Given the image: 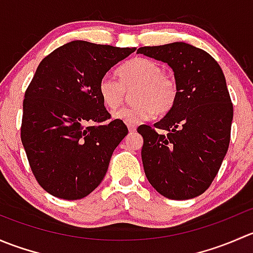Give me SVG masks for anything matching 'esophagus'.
<instances>
[{
	"instance_id": "obj_1",
	"label": "esophagus",
	"mask_w": 253,
	"mask_h": 253,
	"mask_svg": "<svg viewBox=\"0 0 253 253\" xmlns=\"http://www.w3.org/2000/svg\"><path fill=\"white\" fill-rule=\"evenodd\" d=\"M127 127H128V131L132 132V133H133V132H136V129H137V126L133 124H127Z\"/></svg>"
}]
</instances>
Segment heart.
<instances>
[{
	"label": "heart",
	"instance_id": "b5f03b06",
	"mask_svg": "<svg viewBox=\"0 0 253 253\" xmlns=\"http://www.w3.org/2000/svg\"><path fill=\"white\" fill-rule=\"evenodd\" d=\"M120 82L111 76H103L98 82V94L109 110H115L124 101L126 90L137 86L133 93L136 103L112 112L117 120L136 124L155 114L164 115L174 108L178 98L175 78L164 75L162 66L144 57L132 58L117 70Z\"/></svg>",
	"mask_w": 253,
	"mask_h": 253
}]
</instances>
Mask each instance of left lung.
Here are the masks:
<instances>
[{
	"instance_id": "8db88e82",
	"label": "left lung",
	"mask_w": 253,
	"mask_h": 253,
	"mask_svg": "<svg viewBox=\"0 0 253 253\" xmlns=\"http://www.w3.org/2000/svg\"><path fill=\"white\" fill-rule=\"evenodd\" d=\"M137 52L168 63L178 84L174 108L154 127L137 128L145 176L170 200L197 197L213 182L230 143L234 110L223 71L208 52L186 42Z\"/></svg>"
}]
</instances>
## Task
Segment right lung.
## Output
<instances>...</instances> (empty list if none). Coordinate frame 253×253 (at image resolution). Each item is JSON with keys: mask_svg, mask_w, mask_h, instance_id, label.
I'll return each instance as SVG.
<instances>
[{"mask_svg": "<svg viewBox=\"0 0 253 253\" xmlns=\"http://www.w3.org/2000/svg\"><path fill=\"white\" fill-rule=\"evenodd\" d=\"M134 50L75 40L38 66L24 94L20 138L33 174L50 195L81 200L103 181L128 129L121 120L109 121L96 86Z\"/></svg>", "mask_w": 253, "mask_h": 253, "instance_id": "right-lung-1", "label": "right lung"}]
</instances>
